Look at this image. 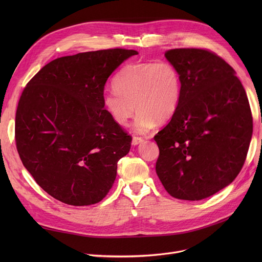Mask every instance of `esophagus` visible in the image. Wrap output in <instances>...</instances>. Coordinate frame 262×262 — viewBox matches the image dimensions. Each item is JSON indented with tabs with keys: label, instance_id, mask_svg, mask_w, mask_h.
Instances as JSON below:
<instances>
[{
	"label": "esophagus",
	"instance_id": "34e87169",
	"mask_svg": "<svg viewBox=\"0 0 262 262\" xmlns=\"http://www.w3.org/2000/svg\"><path fill=\"white\" fill-rule=\"evenodd\" d=\"M143 142V139L140 138V137H134L133 138V141H132V145L136 146V145H139Z\"/></svg>",
	"mask_w": 262,
	"mask_h": 262
}]
</instances>
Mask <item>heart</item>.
I'll use <instances>...</instances> for the list:
<instances>
[{"label":"heart","instance_id":"1","mask_svg":"<svg viewBox=\"0 0 262 262\" xmlns=\"http://www.w3.org/2000/svg\"><path fill=\"white\" fill-rule=\"evenodd\" d=\"M115 90L103 94L104 108L119 126H127L138 110L134 130L147 134L157 122H167L177 113L182 100V78L168 61L128 64L118 73Z\"/></svg>","mask_w":262,"mask_h":262}]
</instances>
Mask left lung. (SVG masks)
<instances>
[{
    "label": "left lung",
    "instance_id": "left-lung-1",
    "mask_svg": "<svg viewBox=\"0 0 262 262\" xmlns=\"http://www.w3.org/2000/svg\"><path fill=\"white\" fill-rule=\"evenodd\" d=\"M181 74L177 113L154 137L159 147L156 173L175 199L200 201L233 182L253 134L245 90L233 69L202 49L164 54Z\"/></svg>",
    "mask_w": 262,
    "mask_h": 262
}]
</instances>
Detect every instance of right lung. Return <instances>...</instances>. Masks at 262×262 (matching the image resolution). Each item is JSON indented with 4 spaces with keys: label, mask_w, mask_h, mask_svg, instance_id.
I'll return each mask as SVG.
<instances>
[{
    "label": "right lung",
    "mask_w": 262,
    "mask_h": 262,
    "mask_svg": "<svg viewBox=\"0 0 262 262\" xmlns=\"http://www.w3.org/2000/svg\"><path fill=\"white\" fill-rule=\"evenodd\" d=\"M135 50L78 53L46 64L24 88L16 114L18 153L36 183L64 204L88 206L112 189L132 137L103 105L108 77Z\"/></svg>",
    "instance_id": "obj_1"
}]
</instances>
